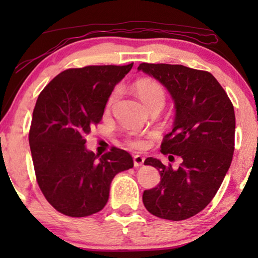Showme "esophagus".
Here are the masks:
<instances>
[{
  "instance_id": "34e87169",
  "label": "esophagus",
  "mask_w": 258,
  "mask_h": 258,
  "mask_svg": "<svg viewBox=\"0 0 258 258\" xmlns=\"http://www.w3.org/2000/svg\"><path fill=\"white\" fill-rule=\"evenodd\" d=\"M144 163V157L141 156V155H135L134 156V165H135L136 168L141 167V165H143Z\"/></svg>"
}]
</instances>
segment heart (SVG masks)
<instances>
[{
  "label": "heart",
  "instance_id": "obj_1",
  "mask_svg": "<svg viewBox=\"0 0 258 258\" xmlns=\"http://www.w3.org/2000/svg\"><path fill=\"white\" fill-rule=\"evenodd\" d=\"M135 91L139 95L141 101L147 105L148 108L150 105L161 103L164 104V90L160 84L149 80H140L135 83ZM116 97H117V90L112 91L108 100V107L114 103ZM128 144L133 148H142L144 147V140L137 135V134L132 133L128 136Z\"/></svg>",
  "mask_w": 258,
  "mask_h": 258
}]
</instances>
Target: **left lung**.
<instances>
[{
	"label": "left lung",
	"instance_id": "1",
	"mask_svg": "<svg viewBox=\"0 0 258 258\" xmlns=\"http://www.w3.org/2000/svg\"><path fill=\"white\" fill-rule=\"evenodd\" d=\"M137 70L154 77L170 94L175 119L171 133L161 144V153L182 158L177 169L154 157L144 161L160 171L161 182L144 190L143 204L160 218L186 220L211 202L230 168L235 148L234 107L208 72L164 63H141Z\"/></svg>",
	"mask_w": 258,
	"mask_h": 258
}]
</instances>
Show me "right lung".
<instances>
[{
  "instance_id": "add662e5",
  "label": "right lung",
  "mask_w": 258,
  "mask_h": 258,
  "mask_svg": "<svg viewBox=\"0 0 258 258\" xmlns=\"http://www.w3.org/2000/svg\"><path fill=\"white\" fill-rule=\"evenodd\" d=\"M133 64L67 69L37 98L29 132L35 174L45 199L63 215L84 217L101 211L112 178L134 167L128 151L114 147L100 156L84 146L111 91Z\"/></svg>"
}]
</instances>
